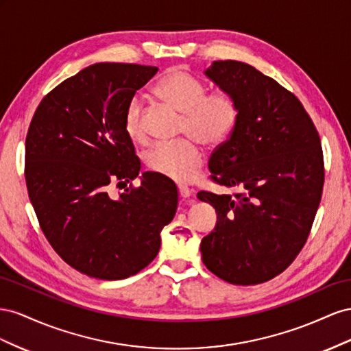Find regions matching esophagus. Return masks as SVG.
<instances>
[{
    "label": "esophagus",
    "mask_w": 351,
    "mask_h": 351,
    "mask_svg": "<svg viewBox=\"0 0 351 351\" xmlns=\"http://www.w3.org/2000/svg\"><path fill=\"white\" fill-rule=\"evenodd\" d=\"M178 189H179V197H181L182 199H188L189 195H191V189L185 185H179Z\"/></svg>",
    "instance_id": "obj_1"
}]
</instances>
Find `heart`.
<instances>
[{
    "label": "heart",
    "instance_id": "b5f03b06",
    "mask_svg": "<svg viewBox=\"0 0 351 351\" xmlns=\"http://www.w3.org/2000/svg\"><path fill=\"white\" fill-rule=\"evenodd\" d=\"M154 94L184 113L181 135L188 138L156 145L145 154V166L176 182L193 181L204 158L197 141L213 148L225 144L238 123V101L229 91L207 94L206 85L182 69L169 70L154 86ZM123 128L132 143H147L144 107L138 97L129 99L125 107Z\"/></svg>",
    "mask_w": 351,
    "mask_h": 351
}]
</instances>
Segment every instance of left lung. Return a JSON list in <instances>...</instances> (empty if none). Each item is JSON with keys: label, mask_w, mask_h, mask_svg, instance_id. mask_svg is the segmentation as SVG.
Wrapping results in <instances>:
<instances>
[{"label": "left lung", "mask_w": 351, "mask_h": 351, "mask_svg": "<svg viewBox=\"0 0 351 351\" xmlns=\"http://www.w3.org/2000/svg\"><path fill=\"white\" fill-rule=\"evenodd\" d=\"M206 76L239 106L232 135L210 156V179L241 193L197 194L217 213L199 245L203 263L229 284H262L307 241L322 198V145L303 104L275 79L235 60L213 62Z\"/></svg>", "instance_id": "1"}]
</instances>
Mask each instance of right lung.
Wrapping results in <instances>:
<instances>
[{"label":"right lung","instance_id":"add662e5","mask_svg":"<svg viewBox=\"0 0 351 351\" xmlns=\"http://www.w3.org/2000/svg\"><path fill=\"white\" fill-rule=\"evenodd\" d=\"M154 66L97 63L66 79L39 103L26 135L27 194L45 238L67 265L116 281L138 274L160 250L178 189L141 162L123 112L157 73ZM130 184L116 200L112 184Z\"/></svg>","mask_w":351,"mask_h":351}]
</instances>
